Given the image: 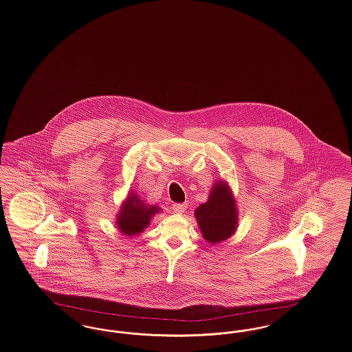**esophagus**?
I'll list each match as a JSON object with an SVG mask.
<instances>
[{
    "instance_id": "obj_1",
    "label": "esophagus",
    "mask_w": 352,
    "mask_h": 352,
    "mask_svg": "<svg viewBox=\"0 0 352 352\" xmlns=\"http://www.w3.org/2000/svg\"><path fill=\"white\" fill-rule=\"evenodd\" d=\"M173 210H174L175 214L182 215V214H184V211L187 210V206L186 204H181V203H175V204H173Z\"/></svg>"
}]
</instances>
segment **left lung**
Returning <instances> with one entry per match:
<instances>
[{
    "mask_svg": "<svg viewBox=\"0 0 352 352\" xmlns=\"http://www.w3.org/2000/svg\"><path fill=\"white\" fill-rule=\"evenodd\" d=\"M201 236L210 244H218L230 239L239 226L236 198L227 181L218 179L212 184L208 199L195 210Z\"/></svg>",
    "mask_w": 352,
    "mask_h": 352,
    "instance_id": "8db88e82",
    "label": "left lung"
}]
</instances>
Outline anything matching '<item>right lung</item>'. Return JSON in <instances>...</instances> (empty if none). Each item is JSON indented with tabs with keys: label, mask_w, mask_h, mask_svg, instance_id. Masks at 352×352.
Wrapping results in <instances>:
<instances>
[{
	"label": "right lung",
	"mask_w": 352,
	"mask_h": 352,
	"mask_svg": "<svg viewBox=\"0 0 352 352\" xmlns=\"http://www.w3.org/2000/svg\"><path fill=\"white\" fill-rule=\"evenodd\" d=\"M118 210L116 226L118 231L125 236L142 234L149 227L153 217L161 211L158 206H151L142 201L134 190L128 191L125 201L121 203Z\"/></svg>",
	"instance_id": "1"
}]
</instances>
